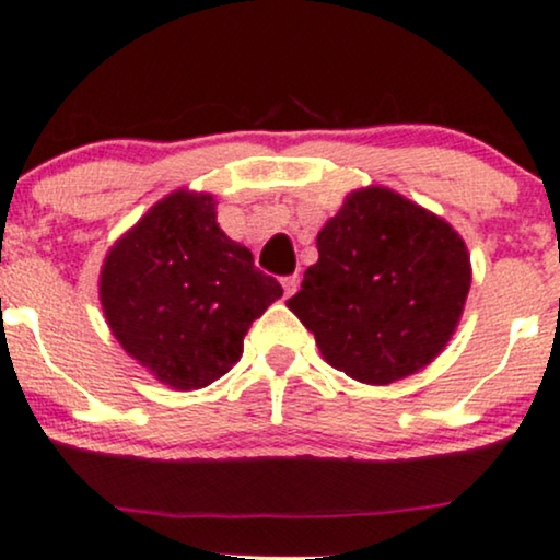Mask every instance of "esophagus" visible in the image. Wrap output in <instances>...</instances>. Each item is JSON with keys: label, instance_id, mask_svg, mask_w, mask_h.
<instances>
[{"label": "esophagus", "instance_id": "1", "mask_svg": "<svg viewBox=\"0 0 560 560\" xmlns=\"http://www.w3.org/2000/svg\"><path fill=\"white\" fill-rule=\"evenodd\" d=\"M299 285H301L299 275H291V278H282V291H285V299H291V295L299 291Z\"/></svg>", "mask_w": 560, "mask_h": 560}]
</instances>
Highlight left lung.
<instances>
[{"instance_id": "1", "label": "left lung", "mask_w": 560, "mask_h": 560, "mask_svg": "<svg viewBox=\"0 0 560 560\" xmlns=\"http://www.w3.org/2000/svg\"><path fill=\"white\" fill-rule=\"evenodd\" d=\"M288 301L329 365L371 386L418 374L465 312L470 252L444 218L386 186L353 189Z\"/></svg>"}]
</instances>
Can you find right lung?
Masks as SVG:
<instances>
[{"mask_svg": "<svg viewBox=\"0 0 560 560\" xmlns=\"http://www.w3.org/2000/svg\"><path fill=\"white\" fill-rule=\"evenodd\" d=\"M210 191L176 189L108 248L98 299L108 329L158 382L212 384L244 353L254 319L282 295L218 225Z\"/></svg>", "mask_w": 560, "mask_h": 560, "instance_id": "obj_1", "label": "right lung"}]
</instances>
